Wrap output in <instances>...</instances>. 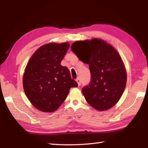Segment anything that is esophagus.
I'll return each mask as SVG.
<instances>
[{
  "mask_svg": "<svg viewBox=\"0 0 148 148\" xmlns=\"http://www.w3.org/2000/svg\"><path fill=\"white\" fill-rule=\"evenodd\" d=\"M76 82H77V85H78V86H79L80 84H81V79H80V78H79V77H77V79H76Z\"/></svg>",
  "mask_w": 148,
  "mask_h": 148,
  "instance_id": "obj_1",
  "label": "esophagus"
}]
</instances>
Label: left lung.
Here are the masks:
<instances>
[{
  "label": "left lung",
  "instance_id": "1",
  "mask_svg": "<svg viewBox=\"0 0 148 148\" xmlns=\"http://www.w3.org/2000/svg\"><path fill=\"white\" fill-rule=\"evenodd\" d=\"M73 53L89 64L91 81L82 88L86 101L99 111L114 106L124 91L127 73L116 49L101 39L77 41L72 44Z\"/></svg>",
  "mask_w": 148,
  "mask_h": 148
}]
</instances>
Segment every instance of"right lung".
Wrapping results in <instances>:
<instances>
[{
    "instance_id": "1",
    "label": "right lung",
    "mask_w": 148,
    "mask_h": 148,
    "mask_svg": "<svg viewBox=\"0 0 148 148\" xmlns=\"http://www.w3.org/2000/svg\"><path fill=\"white\" fill-rule=\"evenodd\" d=\"M69 48L67 42L49 43L36 50L23 74L24 91L31 104L44 112L56 111L77 84L61 62Z\"/></svg>"
}]
</instances>
